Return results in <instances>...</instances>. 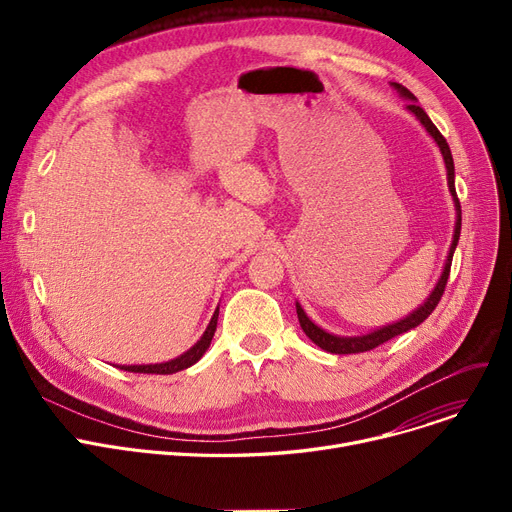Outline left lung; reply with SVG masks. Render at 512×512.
Instances as JSON below:
<instances>
[{"label":"left lung","mask_w":512,"mask_h":512,"mask_svg":"<svg viewBox=\"0 0 512 512\" xmlns=\"http://www.w3.org/2000/svg\"><path fill=\"white\" fill-rule=\"evenodd\" d=\"M392 87L396 89V93H398L402 99L409 101L407 110H409L411 114H415V118L423 124V128L429 132V137H432V139L436 141V145L440 147V153H442V157H444L446 176H448V191H450V195H452L454 209H456V222H454L452 245H450L448 257H446V263H444V270H442V274H440V278H438L434 290L429 292V297L423 301V305H419V307H417L415 311H411L407 317H402V319L394 321V324L382 326V328L373 330V332H369V334H361V336H336V334H330V332H326L324 328H319V326L315 324V321H311V319L307 317V313L303 311V307L297 303V315H299V324H301L303 332L309 336L311 342H315L319 348H324V351H328V353H332V355H355V353L371 351V348L388 342L390 338L405 334V332L417 328L419 324H423V321H425L429 315H432V311L436 309V305H438L440 299H442L446 282H448V276H450L452 255H454L456 245H459V236H461V203H459V197H456V191H454V161H452L450 147H448L446 139L440 134V130L434 126V122L429 120V116L417 105V97H415L407 87H402V85H398V83H392Z\"/></svg>","instance_id":"left-lung-1"}]
</instances>
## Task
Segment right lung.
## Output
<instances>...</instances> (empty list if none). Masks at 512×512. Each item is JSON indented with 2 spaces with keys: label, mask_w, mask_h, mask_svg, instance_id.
<instances>
[{
  "label": "right lung",
  "mask_w": 512,
  "mask_h": 512,
  "mask_svg": "<svg viewBox=\"0 0 512 512\" xmlns=\"http://www.w3.org/2000/svg\"><path fill=\"white\" fill-rule=\"evenodd\" d=\"M218 313H220V307L213 311V317L209 321V326L205 328L203 336L188 348L186 353H182L180 357L172 359V361H166V363H153V365H120V369L124 371H132V373H159V375H170V373H176V371H182L186 367L195 365L209 348L211 344V338L215 334V328H218Z\"/></svg>",
  "instance_id": "1"
}]
</instances>
